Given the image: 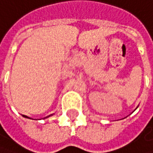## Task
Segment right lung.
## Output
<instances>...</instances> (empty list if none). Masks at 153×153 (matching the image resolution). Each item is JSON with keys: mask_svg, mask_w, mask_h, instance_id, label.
Returning <instances> with one entry per match:
<instances>
[{"mask_svg": "<svg viewBox=\"0 0 153 153\" xmlns=\"http://www.w3.org/2000/svg\"><path fill=\"white\" fill-rule=\"evenodd\" d=\"M25 117H26V116H25Z\"/></svg>", "mask_w": 153, "mask_h": 153, "instance_id": "1", "label": "right lung"}]
</instances>
